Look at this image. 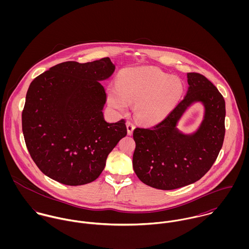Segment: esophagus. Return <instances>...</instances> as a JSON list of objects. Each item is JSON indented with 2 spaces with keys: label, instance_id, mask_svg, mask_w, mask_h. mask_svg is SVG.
<instances>
[{
  "label": "esophagus",
  "instance_id": "34e87169",
  "mask_svg": "<svg viewBox=\"0 0 249 249\" xmlns=\"http://www.w3.org/2000/svg\"><path fill=\"white\" fill-rule=\"evenodd\" d=\"M126 128H127V134L128 135H132L133 133V130L135 128V125L133 123H131L130 121H127L126 122Z\"/></svg>",
  "mask_w": 249,
  "mask_h": 249
}]
</instances>
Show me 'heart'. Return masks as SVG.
Here are the masks:
<instances>
[{
  "instance_id": "obj_1",
  "label": "heart",
  "mask_w": 249,
  "mask_h": 249,
  "mask_svg": "<svg viewBox=\"0 0 249 249\" xmlns=\"http://www.w3.org/2000/svg\"><path fill=\"white\" fill-rule=\"evenodd\" d=\"M182 81L152 67L127 68L120 72L117 87L107 91L109 106L119 111L135 104V114L143 122L164 120L182 96Z\"/></svg>"
}]
</instances>
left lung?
<instances>
[{
	"instance_id": "1",
	"label": "left lung",
	"mask_w": 249,
	"mask_h": 249,
	"mask_svg": "<svg viewBox=\"0 0 249 249\" xmlns=\"http://www.w3.org/2000/svg\"><path fill=\"white\" fill-rule=\"evenodd\" d=\"M187 77V95L168 117L153 127L133 131V170L142 183L155 189L175 190L196 182L211 169L223 143L222 95L200 73L188 72ZM196 102L205 107L204 120L195 133L183 134L178 122Z\"/></svg>"
}]
</instances>
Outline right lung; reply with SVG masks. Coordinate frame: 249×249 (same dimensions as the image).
<instances>
[{
	"label": "right lung",
	"instance_id": "add662e5",
	"mask_svg": "<svg viewBox=\"0 0 249 249\" xmlns=\"http://www.w3.org/2000/svg\"><path fill=\"white\" fill-rule=\"evenodd\" d=\"M115 65L109 57L67 61L31 83L22 113L28 150L39 170L59 183L78 186L100 177L107 156L126 136L125 121L104 117L107 93L101 81Z\"/></svg>",
	"mask_w": 249,
	"mask_h": 249
}]
</instances>
